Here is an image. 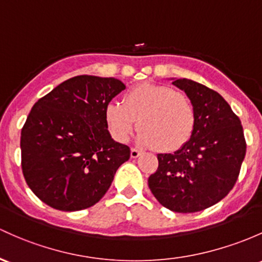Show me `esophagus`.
I'll return each mask as SVG.
<instances>
[{"instance_id": "esophagus-1", "label": "esophagus", "mask_w": 262, "mask_h": 262, "mask_svg": "<svg viewBox=\"0 0 262 262\" xmlns=\"http://www.w3.org/2000/svg\"><path fill=\"white\" fill-rule=\"evenodd\" d=\"M141 154L142 152L139 150V148H135V147L131 148V157H132V159H137V157H139Z\"/></svg>"}]
</instances>
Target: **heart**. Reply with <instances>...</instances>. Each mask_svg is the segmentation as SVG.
Here are the masks:
<instances>
[{
  "label": "heart",
  "mask_w": 262,
  "mask_h": 262,
  "mask_svg": "<svg viewBox=\"0 0 262 262\" xmlns=\"http://www.w3.org/2000/svg\"><path fill=\"white\" fill-rule=\"evenodd\" d=\"M139 121V142L146 147L172 152L190 141L196 114L186 95L166 85L140 83L123 94L122 103L110 102L105 122L112 139L125 143Z\"/></svg>",
  "instance_id": "heart-1"
}]
</instances>
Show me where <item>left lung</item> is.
<instances>
[{
  "label": "left lung",
  "instance_id": "obj_1",
  "mask_svg": "<svg viewBox=\"0 0 262 262\" xmlns=\"http://www.w3.org/2000/svg\"><path fill=\"white\" fill-rule=\"evenodd\" d=\"M196 114L195 130L184 147L159 154L148 187L166 209L199 212L221 201L237 181L246 154L243 125L220 94L187 78L173 81Z\"/></svg>",
  "mask_w": 262,
  "mask_h": 262
}]
</instances>
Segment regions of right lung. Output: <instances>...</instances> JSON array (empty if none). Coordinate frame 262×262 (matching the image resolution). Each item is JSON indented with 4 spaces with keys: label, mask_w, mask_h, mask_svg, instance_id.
Returning <instances> with one entry per match:
<instances>
[{
    "label": "right lung",
    "mask_w": 262,
    "mask_h": 262,
    "mask_svg": "<svg viewBox=\"0 0 262 262\" xmlns=\"http://www.w3.org/2000/svg\"><path fill=\"white\" fill-rule=\"evenodd\" d=\"M126 86L114 77L81 75L60 83L31 108L21 130V166L32 192L52 209L94 206L130 159L111 139L105 108Z\"/></svg>",
    "instance_id": "add662e5"
}]
</instances>
